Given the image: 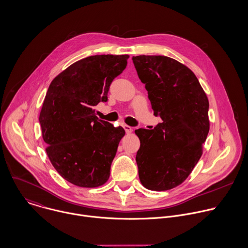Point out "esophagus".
<instances>
[{"mask_svg": "<svg viewBox=\"0 0 248 248\" xmlns=\"http://www.w3.org/2000/svg\"><path fill=\"white\" fill-rule=\"evenodd\" d=\"M123 126H124V130H125L126 133H130V132L132 131V127H131V126H129V125H127V124H124Z\"/></svg>", "mask_w": 248, "mask_h": 248, "instance_id": "esophagus-1", "label": "esophagus"}]
</instances>
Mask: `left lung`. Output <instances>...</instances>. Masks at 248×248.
<instances>
[{
	"instance_id": "8db88e82",
	"label": "left lung",
	"mask_w": 248,
	"mask_h": 248,
	"mask_svg": "<svg viewBox=\"0 0 248 248\" xmlns=\"http://www.w3.org/2000/svg\"><path fill=\"white\" fill-rule=\"evenodd\" d=\"M132 61L148 92L154 115L162 123L135 130L139 179L152 191L180 185L202 155L209 131V103L196 75L168 56L139 55Z\"/></svg>"
}]
</instances>
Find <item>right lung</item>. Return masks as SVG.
Returning <instances> with one entry per match:
<instances>
[{
	"mask_svg": "<svg viewBox=\"0 0 248 248\" xmlns=\"http://www.w3.org/2000/svg\"><path fill=\"white\" fill-rule=\"evenodd\" d=\"M128 55L101 54L80 59L53 78L39 122L46 154L68 182L85 188L103 185L125 131L99 120L95 106L107 102L112 81Z\"/></svg>",
	"mask_w": 248,
	"mask_h": 248,
	"instance_id": "1",
	"label": "right lung"
}]
</instances>
